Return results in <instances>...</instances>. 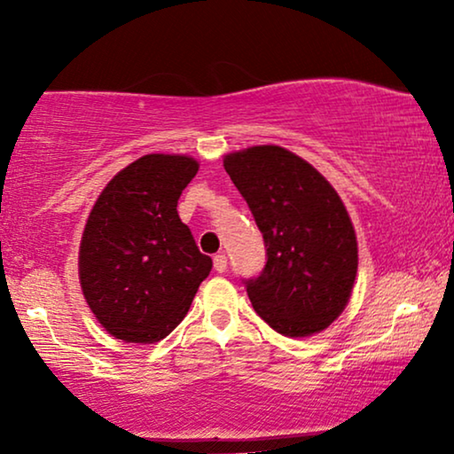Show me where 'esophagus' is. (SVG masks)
<instances>
[{
	"label": "esophagus",
	"mask_w": 454,
	"mask_h": 454,
	"mask_svg": "<svg viewBox=\"0 0 454 454\" xmlns=\"http://www.w3.org/2000/svg\"><path fill=\"white\" fill-rule=\"evenodd\" d=\"M213 264H215V270L216 272H225L227 270V256L223 252L216 254V256L213 258Z\"/></svg>",
	"instance_id": "34e87169"
}]
</instances>
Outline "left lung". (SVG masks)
Masks as SVG:
<instances>
[{
  "instance_id": "1",
  "label": "left lung",
  "mask_w": 454,
  "mask_h": 454,
  "mask_svg": "<svg viewBox=\"0 0 454 454\" xmlns=\"http://www.w3.org/2000/svg\"><path fill=\"white\" fill-rule=\"evenodd\" d=\"M223 165L266 246L262 272L244 278L256 314L285 337L325 331L357 275L356 231L339 194L308 160L275 145L231 153Z\"/></svg>"
}]
</instances>
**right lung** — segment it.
Segmentation results:
<instances>
[{
  "label": "right lung",
  "mask_w": 454,
  "mask_h": 454,
  "mask_svg": "<svg viewBox=\"0 0 454 454\" xmlns=\"http://www.w3.org/2000/svg\"><path fill=\"white\" fill-rule=\"evenodd\" d=\"M196 173L192 157L145 154L105 185L90 210L80 241V285L115 339H165L213 269L177 215L179 196Z\"/></svg>",
  "instance_id": "right-lung-1"
}]
</instances>
